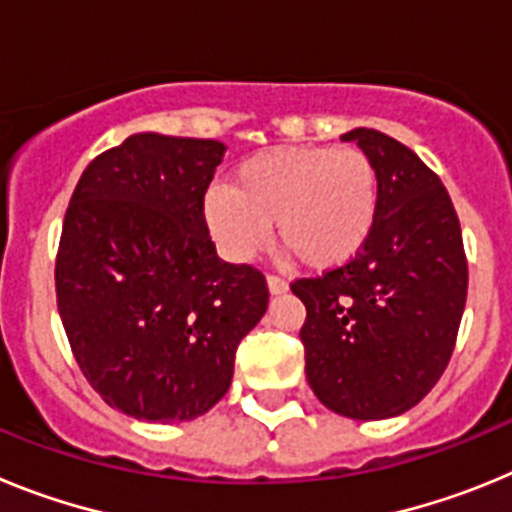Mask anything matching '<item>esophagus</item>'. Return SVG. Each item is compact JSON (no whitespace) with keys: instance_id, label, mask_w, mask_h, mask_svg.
Wrapping results in <instances>:
<instances>
[{"instance_id":"esophagus-1","label":"esophagus","mask_w":512,"mask_h":512,"mask_svg":"<svg viewBox=\"0 0 512 512\" xmlns=\"http://www.w3.org/2000/svg\"><path fill=\"white\" fill-rule=\"evenodd\" d=\"M266 287H269L271 295H284V292L289 289V284L284 282L282 277H274V274H269V277H266Z\"/></svg>"}]
</instances>
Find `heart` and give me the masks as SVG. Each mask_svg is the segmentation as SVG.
I'll list each match as a JSON object with an SVG mask.
<instances>
[{"mask_svg":"<svg viewBox=\"0 0 512 512\" xmlns=\"http://www.w3.org/2000/svg\"><path fill=\"white\" fill-rule=\"evenodd\" d=\"M202 217L225 259L243 264L269 243L271 225L312 271L354 261L379 217V171L359 148H269L246 158L230 187H210Z\"/></svg>","mask_w":512,"mask_h":512,"instance_id":"heart-1","label":"heart"}]
</instances>
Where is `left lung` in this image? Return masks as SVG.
Here are the masks:
<instances>
[{"label": "left lung", "instance_id": "8db88e82", "mask_svg": "<svg viewBox=\"0 0 512 512\" xmlns=\"http://www.w3.org/2000/svg\"><path fill=\"white\" fill-rule=\"evenodd\" d=\"M379 171V217L354 261L297 279L307 310L305 374L325 408L354 420L395 418L441 379L467 305L459 217L436 174L390 135H341Z\"/></svg>", "mask_w": 512, "mask_h": 512}]
</instances>
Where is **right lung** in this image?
<instances>
[{
    "label": "right lung",
    "instance_id": "add662e5",
    "mask_svg": "<svg viewBox=\"0 0 512 512\" xmlns=\"http://www.w3.org/2000/svg\"><path fill=\"white\" fill-rule=\"evenodd\" d=\"M223 156L220 140L130 135L71 194L58 315L87 382L130 418L205 415L269 305L264 274L220 259L202 217Z\"/></svg>",
    "mask_w": 512,
    "mask_h": 512
}]
</instances>
